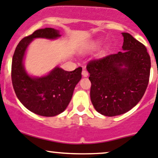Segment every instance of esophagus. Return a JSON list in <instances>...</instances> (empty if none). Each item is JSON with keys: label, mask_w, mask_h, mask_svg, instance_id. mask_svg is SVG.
Wrapping results in <instances>:
<instances>
[{"label": "esophagus", "mask_w": 158, "mask_h": 158, "mask_svg": "<svg viewBox=\"0 0 158 158\" xmlns=\"http://www.w3.org/2000/svg\"><path fill=\"white\" fill-rule=\"evenodd\" d=\"M82 76H84V77H87V76H88V75H89V73L86 71V70L84 69V70H82Z\"/></svg>", "instance_id": "34e87169"}]
</instances>
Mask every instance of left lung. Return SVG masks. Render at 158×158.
<instances>
[{"label": "left lung", "mask_w": 158, "mask_h": 158, "mask_svg": "<svg viewBox=\"0 0 158 158\" xmlns=\"http://www.w3.org/2000/svg\"><path fill=\"white\" fill-rule=\"evenodd\" d=\"M122 34L124 52L92 60L86 66L92 105L98 113L109 117L135 107L150 78L151 58L145 46L128 33Z\"/></svg>", "instance_id": "left-lung-1"}]
</instances>
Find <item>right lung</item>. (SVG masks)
Returning a JSON list of instances; mask_svg holds the SVG:
<instances>
[{
	"mask_svg": "<svg viewBox=\"0 0 158 158\" xmlns=\"http://www.w3.org/2000/svg\"><path fill=\"white\" fill-rule=\"evenodd\" d=\"M59 36V31L53 28L36 30L20 41L12 59L11 79L16 95L28 110L46 117L57 115L66 109L75 87L82 78V69L78 67L68 72L56 67L47 76L33 78L25 71L23 60L28 45L34 38L55 39Z\"/></svg>",
	"mask_w": 158,
	"mask_h": 158,
	"instance_id": "1",
	"label": "right lung"
}]
</instances>
